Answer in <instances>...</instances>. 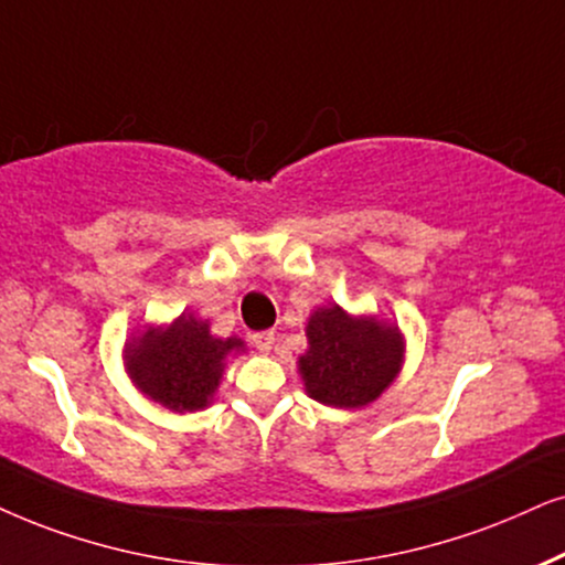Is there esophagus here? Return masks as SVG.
Masks as SVG:
<instances>
[{"instance_id": "1", "label": "esophagus", "mask_w": 565, "mask_h": 565, "mask_svg": "<svg viewBox=\"0 0 565 565\" xmlns=\"http://www.w3.org/2000/svg\"><path fill=\"white\" fill-rule=\"evenodd\" d=\"M253 344L260 354H270V349H274V344H276V335L270 331H260V333L253 335Z\"/></svg>"}]
</instances>
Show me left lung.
<instances>
[{"instance_id":"1","label":"left lung","mask_w":565,"mask_h":565,"mask_svg":"<svg viewBox=\"0 0 565 565\" xmlns=\"http://www.w3.org/2000/svg\"><path fill=\"white\" fill-rule=\"evenodd\" d=\"M307 352L297 360L305 394L331 409H362L396 381L406 341L394 320L328 302L310 312Z\"/></svg>"}]
</instances>
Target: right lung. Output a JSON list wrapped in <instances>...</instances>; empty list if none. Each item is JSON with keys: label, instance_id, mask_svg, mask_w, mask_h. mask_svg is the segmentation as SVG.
<instances>
[{"label": "right lung", "instance_id": "obj_1", "mask_svg": "<svg viewBox=\"0 0 565 565\" xmlns=\"http://www.w3.org/2000/svg\"><path fill=\"white\" fill-rule=\"evenodd\" d=\"M247 344L237 335L221 339L209 318L184 310L169 323L135 328L125 341V373L135 388L163 409L184 414L213 404L224 370Z\"/></svg>", "mask_w": 565, "mask_h": 565}]
</instances>
